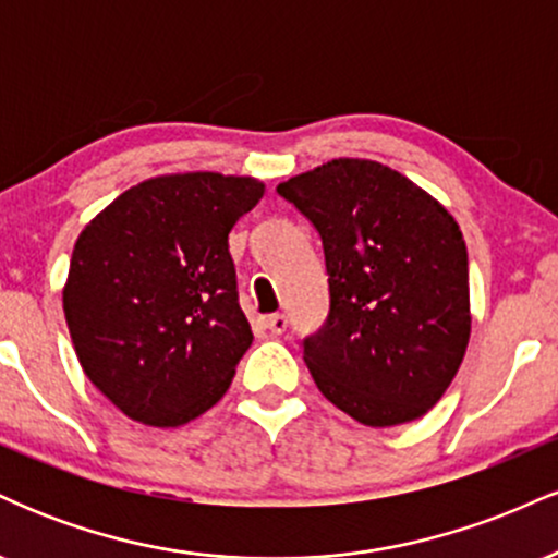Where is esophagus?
I'll list each match as a JSON object with an SVG mask.
<instances>
[{
    "label": "esophagus",
    "instance_id": "obj_1",
    "mask_svg": "<svg viewBox=\"0 0 558 558\" xmlns=\"http://www.w3.org/2000/svg\"><path fill=\"white\" fill-rule=\"evenodd\" d=\"M265 325H267V330L272 332V336H283L286 328H288V317L280 315V312H275V315L265 317Z\"/></svg>",
    "mask_w": 558,
    "mask_h": 558
}]
</instances>
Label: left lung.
<instances>
[{"label": "left lung", "mask_w": 558, "mask_h": 558, "mask_svg": "<svg viewBox=\"0 0 558 558\" xmlns=\"http://www.w3.org/2000/svg\"><path fill=\"white\" fill-rule=\"evenodd\" d=\"M278 194L323 241L330 310L301 341L317 388L369 427L422 417L470 341L462 230L420 185L369 159H332Z\"/></svg>", "instance_id": "1"}]
</instances>
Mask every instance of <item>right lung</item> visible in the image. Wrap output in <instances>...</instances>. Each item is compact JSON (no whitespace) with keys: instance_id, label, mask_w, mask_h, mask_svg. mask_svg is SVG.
Wrapping results in <instances>:
<instances>
[{"instance_id":"add662e5","label":"right lung","mask_w":558,"mask_h":558,"mask_svg":"<svg viewBox=\"0 0 558 558\" xmlns=\"http://www.w3.org/2000/svg\"><path fill=\"white\" fill-rule=\"evenodd\" d=\"M262 194L254 178H151L75 241L70 338L88 380L131 420L185 425L228 390L254 341L228 233Z\"/></svg>"}]
</instances>
